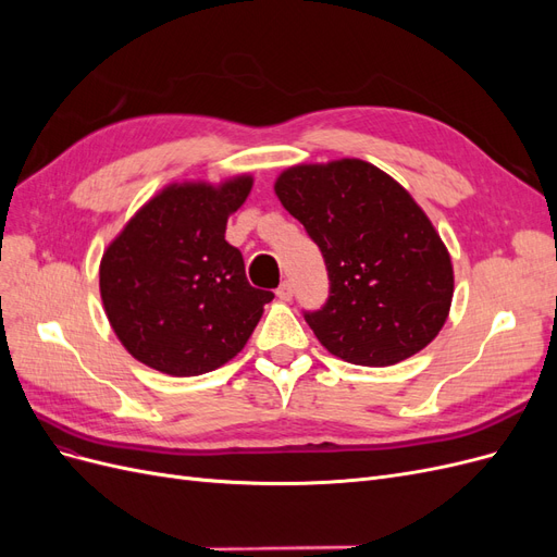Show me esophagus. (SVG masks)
Here are the masks:
<instances>
[{"instance_id":"34e87169","label":"esophagus","mask_w":557,"mask_h":557,"mask_svg":"<svg viewBox=\"0 0 557 557\" xmlns=\"http://www.w3.org/2000/svg\"><path fill=\"white\" fill-rule=\"evenodd\" d=\"M276 297H278L281 301H290V299H293V283H288V281H283V283L278 285V290H276Z\"/></svg>"}]
</instances>
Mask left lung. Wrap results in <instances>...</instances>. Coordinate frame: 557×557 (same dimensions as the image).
<instances>
[{
	"mask_svg": "<svg viewBox=\"0 0 557 557\" xmlns=\"http://www.w3.org/2000/svg\"><path fill=\"white\" fill-rule=\"evenodd\" d=\"M274 193L325 258L330 299L305 318L332 356L391 367L440 334L453 301L450 252L393 176L342 158L288 166Z\"/></svg>",
	"mask_w": 557,
	"mask_h": 557,
	"instance_id": "obj_1",
	"label": "left lung"
}]
</instances>
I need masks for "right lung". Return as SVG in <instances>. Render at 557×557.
<instances>
[{"mask_svg": "<svg viewBox=\"0 0 557 557\" xmlns=\"http://www.w3.org/2000/svg\"><path fill=\"white\" fill-rule=\"evenodd\" d=\"M252 176L170 183L134 213L99 262V295L117 342L170 376H199L230 362L274 295L252 288L227 218Z\"/></svg>", "mask_w": 557, "mask_h": 557, "instance_id": "right-lung-1", "label": "right lung"}]
</instances>
